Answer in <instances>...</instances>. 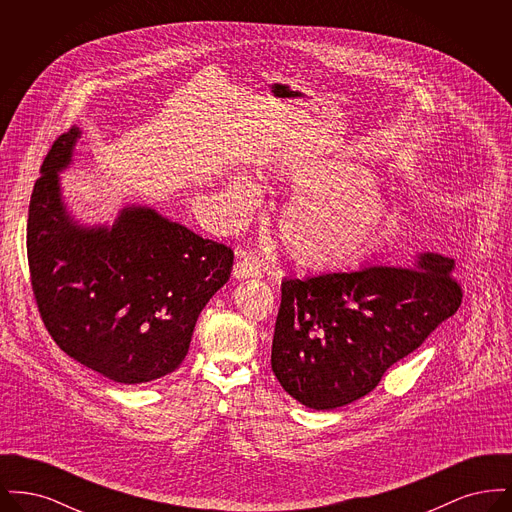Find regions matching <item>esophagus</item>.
I'll list each match as a JSON object with an SVG mask.
<instances>
[{
  "label": "esophagus",
  "mask_w": 512,
  "mask_h": 512,
  "mask_svg": "<svg viewBox=\"0 0 512 512\" xmlns=\"http://www.w3.org/2000/svg\"><path fill=\"white\" fill-rule=\"evenodd\" d=\"M261 265L251 259V257H240L234 265V276L236 278H249V276H259Z\"/></svg>",
  "instance_id": "esophagus-1"
}]
</instances>
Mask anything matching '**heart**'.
<instances>
[{"label": "heart", "mask_w": 512, "mask_h": 512, "mask_svg": "<svg viewBox=\"0 0 512 512\" xmlns=\"http://www.w3.org/2000/svg\"><path fill=\"white\" fill-rule=\"evenodd\" d=\"M293 192L276 217V238L295 265L338 270L355 265L386 242L390 201L376 176L347 161H326L278 172ZM230 213L244 219L255 188L247 178L228 186Z\"/></svg>", "instance_id": "1"}]
</instances>
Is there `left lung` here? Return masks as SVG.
Masks as SVG:
<instances>
[{
  "instance_id": "8db88e82",
  "label": "left lung",
  "mask_w": 512,
  "mask_h": 512,
  "mask_svg": "<svg viewBox=\"0 0 512 512\" xmlns=\"http://www.w3.org/2000/svg\"><path fill=\"white\" fill-rule=\"evenodd\" d=\"M453 268L424 253L407 265L286 278L270 357L280 386L317 411L361 399L457 313L463 288Z\"/></svg>"
}]
</instances>
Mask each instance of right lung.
Here are the masks:
<instances>
[{
  "instance_id": "obj_1",
  "label": "right lung",
  "mask_w": 512,
  "mask_h": 512,
  "mask_svg": "<svg viewBox=\"0 0 512 512\" xmlns=\"http://www.w3.org/2000/svg\"><path fill=\"white\" fill-rule=\"evenodd\" d=\"M78 136L74 126L53 142L30 195L32 292L69 357L109 380L144 384L184 361L201 309L230 278L234 251L144 207L124 209L111 230L74 224L57 171Z\"/></svg>"
}]
</instances>
